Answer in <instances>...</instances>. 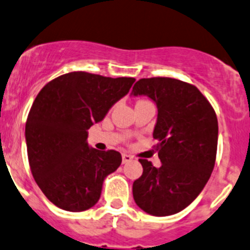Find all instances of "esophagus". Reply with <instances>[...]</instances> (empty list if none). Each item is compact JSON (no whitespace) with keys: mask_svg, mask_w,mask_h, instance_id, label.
I'll return each mask as SVG.
<instances>
[{"mask_svg":"<svg viewBox=\"0 0 250 250\" xmlns=\"http://www.w3.org/2000/svg\"><path fill=\"white\" fill-rule=\"evenodd\" d=\"M133 160V157L128 154H122V162L123 164H127V162H130Z\"/></svg>","mask_w":250,"mask_h":250,"instance_id":"34e87169","label":"esophagus"}]
</instances>
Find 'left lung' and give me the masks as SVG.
<instances>
[{"mask_svg":"<svg viewBox=\"0 0 250 250\" xmlns=\"http://www.w3.org/2000/svg\"><path fill=\"white\" fill-rule=\"evenodd\" d=\"M132 96L144 95L157 107L152 137L161 166L139 159L143 174L133 198L143 211L168 216L186 209L204 189L215 166L219 125L214 108L194 85L173 78H143Z\"/></svg>","mask_w":250,"mask_h":250,"instance_id":"obj_1","label":"left lung"}]
</instances>
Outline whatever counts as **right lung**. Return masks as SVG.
<instances>
[{"label": "right lung", "mask_w": 250, "mask_h": 250, "mask_svg": "<svg viewBox=\"0 0 250 250\" xmlns=\"http://www.w3.org/2000/svg\"><path fill=\"white\" fill-rule=\"evenodd\" d=\"M134 82L72 72L51 81L36 96L25 125L29 165L39 188L60 209L93 208L105 178L120 167V152L89 146L88 129L105 118Z\"/></svg>", "instance_id": "obj_1"}]
</instances>
